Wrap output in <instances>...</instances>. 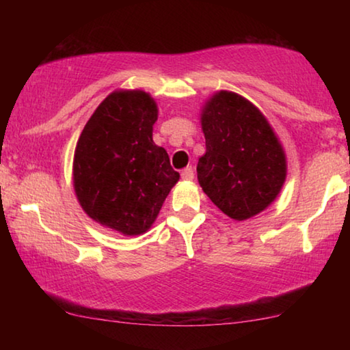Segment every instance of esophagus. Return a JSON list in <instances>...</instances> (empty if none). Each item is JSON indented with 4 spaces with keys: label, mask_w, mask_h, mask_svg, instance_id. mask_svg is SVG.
<instances>
[{
    "label": "esophagus",
    "mask_w": 350,
    "mask_h": 350,
    "mask_svg": "<svg viewBox=\"0 0 350 350\" xmlns=\"http://www.w3.org/2000/svg\"><path fill=\"white\" fill-rule=\"evenodd\" d=\"M180 176H182L183 180H193V177H194V170H193V167L183 168Z\"/></svg>",
    "instance_id": "obj_1"
}]
</instances>
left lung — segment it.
Here are the masks:
<instances>
[{
    "label": "left lung",
    "instance_id": "1",
    "mask_svg": "<svg viewBox=\"0 0 350 350\" xmlns=\"http://www.w3.org/2000/svg\"><path fill=\"white\" fill-rule=\"evenodd\" d=\"M206 152L198 179L219 210L236 221L252 217L273 202L286 180V154L256 106L221 91L202 112Z\"/></svg>",
    "mask_w": 350,
    "mask_h": 350
}]
</instances>
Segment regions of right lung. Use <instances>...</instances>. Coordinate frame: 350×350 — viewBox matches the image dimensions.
Wrapping results in <instances>:
<instances>
[{
  "label": "right lung",
  "mask_w": 350,
  "mask_h": 350,
  "mask_svg": "<svg viewBox=\"0 0 350 350\" xmlns=\"http://www.w3.org/2000/svg\"><path fill=\"white\" fill-rule=\"evenodd\" d=\"M156 102L144 91H117L83 128L74 156V188L94 221L126 236L156 221L179 173L152 142Z\"/></svg>",
  "instance_id": "add662e5"
}]
</instances>
